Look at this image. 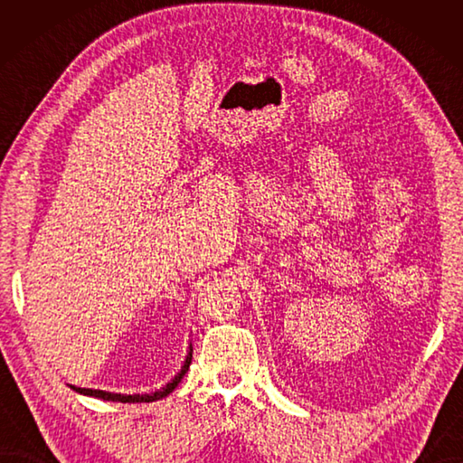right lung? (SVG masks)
<instances>
[{"mask_svg": "<svg viewBox=\"0 0 463 463\" xmlns=\"http://www.w3.org/2000/svg\"><path fill=\"white\" fill-rule=\"evenodd\" d=\"M191 360H193V348L189 350V356H186V360H184V364H183V368H181V372L176 373V376L166 383L165 388H161L159 392H155V394H135V396H121V394H111V392H103V390H90V388H75L77 392H80V394H85V396H93V398H103V400H111V402H155V400H161V398H165V396H169L171 392L179 386V382L183 380V376L186 373V370H189V366H191Z\"/></svg>", "mask_w": 463, "mask_h": 463, "instance_id": "right-lung-1", "label": "right lung"}]
</instances>
